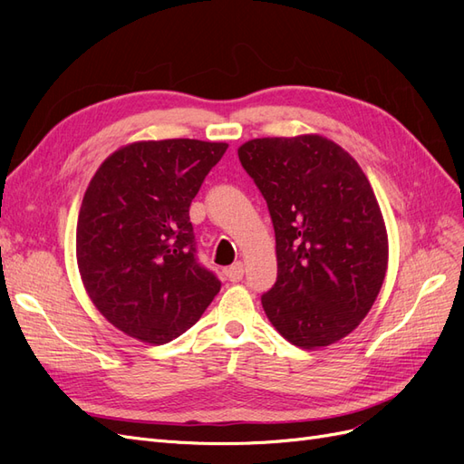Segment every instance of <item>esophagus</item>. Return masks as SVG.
<instances>
[{"label":"esophagus","mask_w":464,"mask_h":464,"mask_svg":"<svg viewBox=\"0 0 464 464\" xmlns=\"http://www.w3.org/2000/svg\"><path fill=\"white\" fill-rule=\"evenodd\" d=\"M227 276H228L230 283H240V280L244 278V263L237 261L232 266H228Z\"/></svg>","instance_id":"34e87169"}]
</instances>
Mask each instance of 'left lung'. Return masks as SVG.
I'll list each match as a JSON object with an SVG mask.
<instances>
[{
	"label": "left lung",
	"mask_w": 464,
	"mask_h": 464,
	"mask_svg": "<svg viewBox=\"0 0 464 464\" xmlns=\"http://www.w3.org/2000/svg\"><path fill=\"white\" fill-rule=\"evenodd\" d=\"M269 207L278 275L263 294L273 327L294 346H329L353 333L383 286L389 240L360 164L331 139H251L237 149Z\"/></svg>",
	"instance_id": "8db88e82"
}]
</instances>
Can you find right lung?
Instances as JSON below:
<instances>
[{
  "label": "right lung",
  "mask_w": 464,
  "mask_h": 464,
  "mask_svg": "<svg viewBox=\"0 0 464 464\" xmlns=\"http://www.w3.org/2000/svg\"><path fill=\"white\" fill-rule=\"evenodd\" d=\"M227 143L135 141L98 166L77 220V265L94 307L147 344L199 321L220 280L195 257L189 205Z\"/></svg>",
  "instance_id": "add662e5"
}]
</instances>
